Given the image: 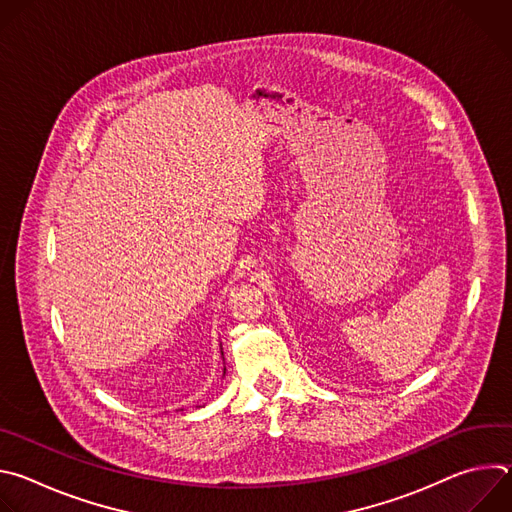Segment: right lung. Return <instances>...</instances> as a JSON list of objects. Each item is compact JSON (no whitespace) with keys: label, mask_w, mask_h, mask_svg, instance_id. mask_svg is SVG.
Wrapping results in <instances>:
<instances>
[{"label":"right lung","mask_w":512,"mask_h":512,"mask_svg":"<svg viewBox=\"0 0 512 512\" xmlns=\"http://www.w3.org/2000/svg\"><path fill=\"white\" fill-rule=\"evenodd\" d=\"M221 354H223V348H221ZM225 371H227V369H225ZM223 375H225V373H223Z\"/></svg>","instance_id":"add662e5"}]
</instances>
